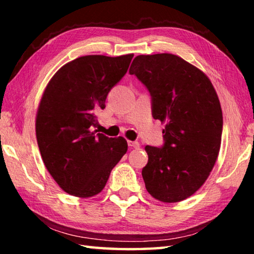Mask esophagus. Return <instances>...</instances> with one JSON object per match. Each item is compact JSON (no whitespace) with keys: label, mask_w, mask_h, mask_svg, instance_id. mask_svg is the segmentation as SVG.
<instances>
[{"label":"esophagus","mask_w":254,"mask_h":254,"mask_svg":"<svg viewBox=\"0 0 254 254\" xmlns=\"http://www.w3.org/2000/svg\"><path fill=\"white\" fill-rule=\"evenodd\" d=\"M127 144H128V147H130V148L137 149L140 147V143L137 142V141H127Z\"/></svg>","instance_id":"obj_1"}]
</instances>
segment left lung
<instances>
[{"label":"left lung","mask_w":254,"mask_h":254,"mask_svg":"<svg viewBox=\"0 0 254 254\" xmlns=\"http://www.w3.org/2000/svg\"><path fill=\"white\" fill-rule=\"evenodd\" d=\"M128 72L149 91L153 119L166 123L161 147H145V188L163 203L186 199L205 183L220 152L217 94L203 71L171 54L136 56Z\"/></svg>","instance_id":"1"}]
</instances>
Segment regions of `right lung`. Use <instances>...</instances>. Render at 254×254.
<instances>
[{"label":"right lung","instance_id":"1","mask_svg":"<svg viewBox=\"0 0 254 254\" xmlns=\"http://www.w3.org/2000/svg\"><path fill=\"white\" fill-rule=\"evenodd\" d=\"M133 55L79 57L56 72L38 109L36 133L42 160L60 188L77 197L102 191L126 154L124 137L97 133L96 113L127 74Z\"/></svg>","mask_w":254,"mask_h":254}]
</instances>
